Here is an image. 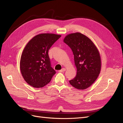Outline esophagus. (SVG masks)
Here are the masks:
<instances>
[{"label":"esophagus","mask_w":123,"mask_h":123,"mask_svg":"<svg viewBox=\"0 0 123 123\" xmlns=\"http://www.w3.org/2000/svg\"><path fill=\"white\" fill-rule=\"evenodd\" d=\"M65 71H66V69L64 68H62V69L59 70V72H64Z\"/></svg>","instance_id":"esophagus-1"}]
</instances>
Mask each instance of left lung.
<instances>
[{
  "label": "left lung",
  "mask_w": 123,
  "mask_h": 123,
  "mask_svg": "<svg viewBox=\"0 0 123 123\" xmlns=\"http://www.w3.org/2000/svg\"><path fill=\"white\" fill-rule=\"evenodd\" d=\"M63 41L73 51L77 69L76 75L70 84L79 90L88 88L94 83L101 70L98 49L90 38L80 32L68 34Z\"/></svg>",
  "instance_id": "obj_1"
}]
</instances>
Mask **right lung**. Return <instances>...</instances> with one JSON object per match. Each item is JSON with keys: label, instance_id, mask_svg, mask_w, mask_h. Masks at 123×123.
Wrapping results in <instances>:
<instances>
[{"label": "right lung", "instance_id": "add662e5", "mask_svg": "<svg viewBox=\"0 0 123 123\" xmlns=\"http://www.w3.org/2000/svg\"><path fill=\"white\" fill-rule=\"evenodd\" d=\"M61 37L42 33L33 37L25 46L20 57V72L25 80L33 87H44L56 73L51 67L48 51Z\"/></svg>", "mask_w": 123, "mask_h": 123}]
</instances>
